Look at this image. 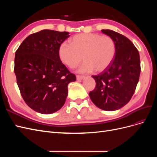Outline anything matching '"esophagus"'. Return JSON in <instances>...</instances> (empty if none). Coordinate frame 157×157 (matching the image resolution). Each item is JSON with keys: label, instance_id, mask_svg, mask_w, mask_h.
<instances>
[{"label": "esophagus", "instance_id": "34e87169", "mask_svg": "<svg viewBox=\"0 0 157 157\" xmlns=\"http://www.w3.org/2000/svg\"><path fill=\"white\" fill-rule=\"evenodd\" d=\"M84 78V76H82V75H77V80H82Z\"/></svg>", "mask_w": 157, "mask_h": 157}]
</instances>
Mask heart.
<instances>
[{
    "mask_svg": "<svg viewBox=\"0 0 157 157\" xmlns=\"http://www.w3.org/2000/svg\"><path fill=\"white\" fill-rule=\"evenodd\" d=\"M116 46L107 35L98 33H82L71 40L61 43L59 48L61 61L70 68H75L83 59L84 64L78 69L80 73L101 72L111 63L115 56Z\"/></svg>",
    "mask_w": 157,
    "mask_h": 157,
    "instance_id": "obj_1",
    "label": "heart"
}]
</instances>
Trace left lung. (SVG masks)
Returning a JSON list of instances; mask_svg holds the SVG:
<instances>
[{"instance_id":"left-lung-1","label":"left lung","mask_w":157,"mask_h":157,"mask_svg":"<svg viewBox=\"0 0 157 157\" xmlns=\"http://www.w3.org/2000/svg\"><path fill=\"white\" fill-rule=\"evenodd\" d=\"M101 31L115 42V56L105 70L92 76L96 80V88L89 96L99 109L116 111L126 105L135 92L141 72L140 54L125 36L109 29Z\"/></svg>"}]
</instances>
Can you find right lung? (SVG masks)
I'll list each match as a JSON object with an SVG mask.
<instances>
[{
    "label": "right lung",
    "instance_id": "right-lung-1",
    "mask_svg": "<svg viewBox=\"0 0 157 157\" xmlns=\"http://www.w3.org/2000/svg\"><path fill=\"white\" fill-rule=\"evenodd\" d=\"M68 32L44 29L30 35L16 52L14 73L27 105L41 114H51L63 107L69 82L76 80L59 56Z\"/></svg>",
    "mask_w": 157,
    "mask_h": 157
}]
</instances>
